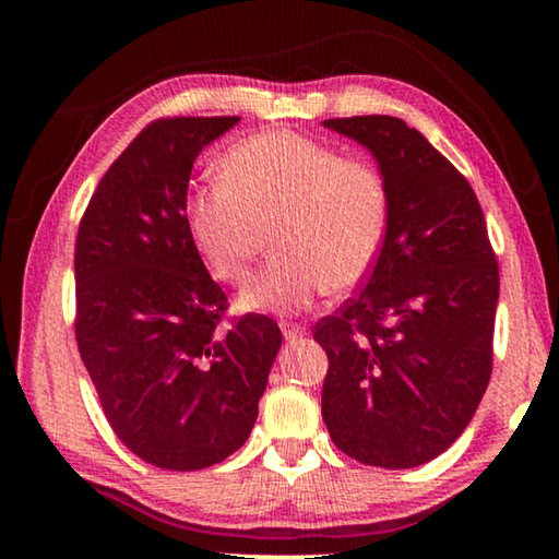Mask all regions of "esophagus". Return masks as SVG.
<instances>
[{
  "instance_id": "34e87169",
  "label": "esophagus",
  "mask_w": 559,
  "mask_h": 559,
  "mask_svg": "<svg viewBox=\"0 0 559 559\" xmlns=\"http://www.w3.org/2000/svg\"><path fill=\"white\" fill-rule=\"evenodd\" d=\"M282 335H285V341H297L305 335V328L293 325V323H282Z\"/></svg>"
}]
</instances>
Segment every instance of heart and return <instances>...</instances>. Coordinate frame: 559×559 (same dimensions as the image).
<instances>
[{
	"instance_id": "b5f03b06",
	"label": "heart",
	"mask_w": 559,
	"mask_h": 559,
	"mask_svg": "<svg viewBox=\"0 0 559 559\" xmlns=\"http://www.w3.org/2000/svg\"><path fill=\"white\" fill-rule=\"evenodd\" d=\"M186 226L221 282H241L274 228L280 257L243 285L239 308L289 316L369 277L386 239L389 188L369 159L277 129L221 157V180L190 190Z\"/></svg>"
}]
</instances>
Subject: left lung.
<instances>
[{
	"label": "left lung",
	"instance_id": "8db88e82",
	"mask_svg": "<svg viewBox=\"0 0 559 559\" xmlns=\"http://www.w3.org/2000/svg\"><path fill=\"white\" fill-rule=\"evenodd\" d=\"M323 124L369 147L389 188L377 264L312 328L323 423L358 463L415 468L461 438L491 379L499 262L471 182L417 129L381 114Z\"/></svg>",
	"mask_w": 559,
	"mask_h": 559
}]
</instances>
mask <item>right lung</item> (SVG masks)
Wrapping results in <instances>:
<instances>
[{
  "mask_svg": "<svg viewBox=\"0 0 559 559\" xmlns=\"http://www.w3.org/2000/svg\"><path fill=\"white\" fill-rule=\"evenodd\" d=\"M239 117L157 119L114 159L75 236V341L111 430L165 471L226 461L257 423L282 333L228 297L186 226L205 144Z\"/></svg>",
  "mask_w": 559,
  "mask_h": 559,
  "instance_id": "obj_1",
  "label": "right lung"
}]
</instances>
